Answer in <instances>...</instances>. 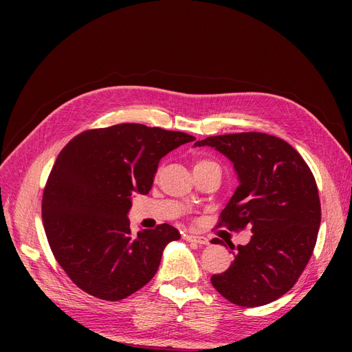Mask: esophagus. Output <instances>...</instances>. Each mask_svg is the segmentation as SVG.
Listing matches in <instances>:
<instances>
[{"instance_id": "1", "label": "esophagus", "mask_w": 352, "mask_h": 352, "mask_svg": "<svg viewBox=\"0 0 352 352\" xmlns=\"http://www.w3.org/2000/svg\"><path fill=\"white\" fill-rule=\"evenodd\" d=\"M184 238H185V241H188V242H195V243H199V245H208L210 242H208V239L207 238H204V236H197V235H184Z\"/></svg>"}]
</instances>
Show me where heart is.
<instances>
[{
    "instance_id": "1",
    "label": "heart",
    "mask_w": 352,
    "mask_h": 352,
    "mask_svg": "<svg viewBox=\"0 0 352 352\" xmlns=\"http://www.w3.org/2000/svg\"><path fill=\"white\" fill-rule=\"evenodd\" d=\"M208 163H214V162H210V160H199V162L195 166H201V164H208Z\"/></svg>"
}]
</instances>
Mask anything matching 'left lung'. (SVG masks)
I'll return each mask as SVG.
<instances>
[{
  "label": "left lung",
  "mask_w": 352,
  "mask_h": 352,
  "mask_svg": "<svg viewBox=\"0 0 352 352\" xmlns=\"http://www.w3.org/2000/svg\"><path fill=\"white\" fill-rule=\"evenodd\" d=\"M194 146H211L230 160L238 188L219 226H250L247 245H229L230 267L211 285L232 304L260 307L286 294L310 260L322 210L314 176L294 146L278 136L242 132L208 136ZM212 243H223L212 239Z\"/></svg>",
  "instance_id": "obj_1"
}]
</instances>
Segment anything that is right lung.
Returning a JSON list of instances; mask_svg holds the SVG:
<instances>
[{
  "instance_id": "right-lung-1",
  "label": "right lung",
  "mask_w": 352,
  "mask_h": 352,
  "mask_svg": "<svg viewBox=\"0 0 352 352\" xmlns=\"http://www.w3.org/2000/svg\"><path fill=\"white\" fill-rule=\"evenodd\" d=\"M194 140L123 123L82 132L63 148L42 197V221L56 260L82 291L119 301L154 278L180 233L164 223L132 235L127 214L135 194L150 192L160 160Z\"/></svg>"
}]
</instances>
